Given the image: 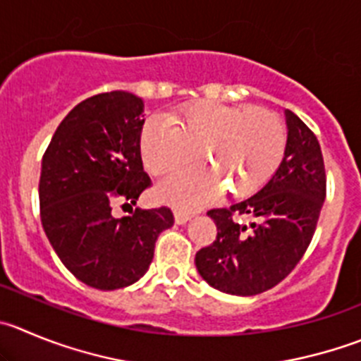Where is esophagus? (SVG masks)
Instances as JSON below:
<instances>
[{
  "mask_svg": "<svg viewBox=\"0 0 361 361\" xmlns=\"http://www.w3.org/2000/svg\"><path fill=\"white\" fill-rule=\"evenodd\" d=\"M173 216H175V223H178V225H184V223L191 218L190 212H184V211H175Z\"/></svg>",
  "mask_w": 361,
  "mask_h": 361,
  "instance_id": "obj_1",
  "label": "esophagus"
}]
</instances>
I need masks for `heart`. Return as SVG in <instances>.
Masks as SVG:
<instances>
[{"label":"heart","instance_id":"heart-1","mask_svg":"<svg viewBox=\"0 0 361 361\" xmlns=\"http://www.w3.org/2000/svg\"><path fill=\"white\" fill-rule=\"evenodd\" d=\"M286 126L264 108L195 102L173 122L161 116L147 120L140 135L143 164L152 175H166L205 157L209 166L171 175L157 188V197L183 209H197L214 200L221 183L232 195H250L264 186L286 154Z\"/></svg>","mask_w":361,"mask_h":361}]
</instances>
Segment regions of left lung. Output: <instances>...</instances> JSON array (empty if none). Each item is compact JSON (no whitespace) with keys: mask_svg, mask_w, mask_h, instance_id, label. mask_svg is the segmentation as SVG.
I'll list each match as a JSON object with an SVG mask.
<instances>
[{"mask_svg":"<svg viewBox=\"0 0 361 361\" xmlns=\"http://www.w3.org/2000/svg\"><path fill=\"white\" fill-rule=\"evenodd\" d=\"M287 145L273 177L253 197L207 212L216 241L195 264L209 286L234 296H255L278 286L307 252L326 198L321 145L310 127L286 111ZM249 219L238 221V216Z\"/></svg>","mask_w":361,"mask_h":361,"instance_id":"obj_1","label":"left lung"}]
</instances>
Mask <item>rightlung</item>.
Segmentation results:
<instances>
[{
  "label": "right lung",
  "mask_w": 361,
  "mask_h": 361,
  "mask_svg": "<svg viewBox=\"0 0 361 361\" xmlns=\"http://www.w3.org/2000/svg\"><path fill=\"white\" fill-rule=\"evenodd\" d=\"M143 101L115 90L85 99L58 126L42 157L40 219L63 266L87 286L115 290L138 281L157 235L173 225L168 207L115 219L116 201L135 205L150 186L140 135Z\"/></svg>",
  "instance_id": "add662e5"
}]
</instances>
